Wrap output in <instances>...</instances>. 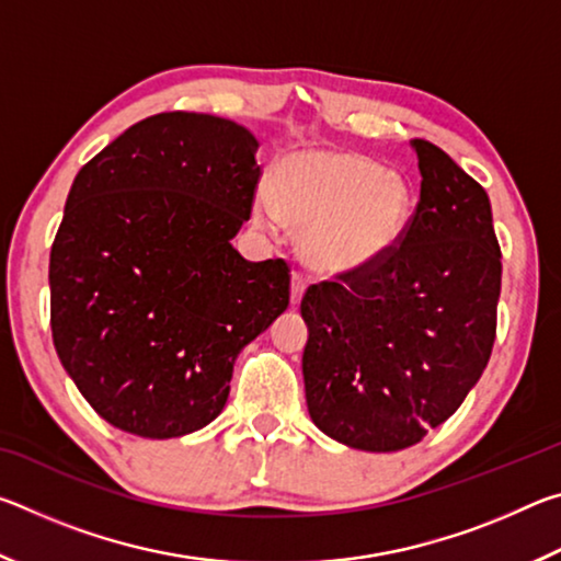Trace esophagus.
Masks as SVG:
<instances>
[{
  "label": "esophagus",
  "instance_id": "obj_1",
  "mask_svg": "<svg viewBox=\"0 0 561 561\" xmlns=\"http://www.w3.org/2000/svg\"><path fill=\"white\" fill-rule=\"evenodd\" d=\"M304 289H307V279H304L301 274H294V277H291V304H294V307H297V304L301 301Z\"/></svg>",
  "mask_w": 561,
  "mask_h": 561
}]
</instances>
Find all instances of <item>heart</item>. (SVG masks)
Segmentation results:
<instances>
[{"instance_id":"b5f03b06","label":"heart","mask_w":561,"mask_h":561,"mask_svg":"<svg viewBox=\"0 0 561 561\" xmlns=\"http://www.w3.org/2000/svg\"><path fill=\"white\" fill-rule=\"evenodd\" d=\"M413 203V187L398 170L358 150L319 148L279 160L272 190L254 201V217L299 232L301 257L314 272L351 277L398 250Z\"/></svg>"}]
</instances>
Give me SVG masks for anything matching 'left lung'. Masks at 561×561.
Here are the masks:
<instances>
[{
  "instance_id": "left-lung-1",
  "label": "left lung",
  "mask_w": 561,
  "mask_h": 561,
  "mask_svg": "<svg viewBox=\"0 0 561 561\" xmlns=\"http://www.w3.org/2000/svg\"><path fill=\"white\" fill-rule=\"evenodd\" d=\"M411 146L421 201L398 250L301 299L311 421L368 453L411 448L448 421L495 344L502 254L490 197L438 146Z\"/></svg>"
}]
</instances>
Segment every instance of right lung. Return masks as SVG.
<instances>
[{
    "mask_svg": "<svg viewBox=\"0 0 561 561\" xmlns=\"http://www.w3.org/2000/svg\"><path fill=\"white\" fill-rule=\"evenodd\" d=\"M257 148L234 121L158 113L73 178L49 260L54 346L121 431L165 440L213 423L240 351L289 307L287 262L232 247Z\"/></svg>",
    "mask_w": 561,
    "mask_h": 561,
    "instance_id": "right-lung-1",
    "label": "right lung"
}]
</instances>
